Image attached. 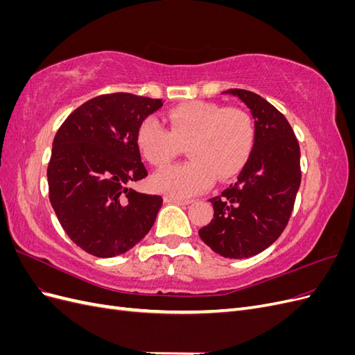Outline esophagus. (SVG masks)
<instances>
[{
	"label": "esophagus",
	"mask_w": 355,
	"mask_h": 355,
	"mask_svg": "<svg viewBox=\"0 0 355 355\" xmlns=\"http://www.w3.org/2000/svg\"><path fill=\"white\" fill-rule=\"evenodd\" d=\"M164 201L175 202V204H179V206H185V204L191 202V200H182V198H175V197H170V196H166Z\"/></svg>",
	"instance_id": "esophagus-1"
}]
</instances>
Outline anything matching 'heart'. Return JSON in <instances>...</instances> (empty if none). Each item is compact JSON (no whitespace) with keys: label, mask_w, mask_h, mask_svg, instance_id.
Masks as SVG:
<instances>
[{"label":"heart","mask_w":355,"mask_h":355,"mask_svg":"<svg viewBox=\"0 0 355 355\" xmlns=\"http://www.w3.org/2000/svg\"><path fill=\"white\" fill-rule=\"evenodd\" d=\"M167 128L145 118L136 132V145L154 167L168 164L187 146L188 163L158 171L151 179L155 191L187 198L207 189L214 180L230 179L244 167L254 144L252 116L240 108L192 101L166 112Z\"/></svg>","instance_id":"1"}]
</instances>
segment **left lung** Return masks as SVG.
I'll use <instances>...</instances> for the list:
<instances>
[{"label": "left lung", "instance_id": "obj_1", "mask_svg": "<svg viewBox=\"0 0 355 355\" xmlns=\"http://www.w3.org/2000/svg\"><path fill=\"white\" fill-rule=\"evenodd\" d=\"M223 93L240 98L254 120V144L235 184L210 198L213 219L198 234L213 252L244 259L263 252L292 214L300 185V149L292 125L275 106L249 90Z\"/></svg>", "mask_w": 355, "mask_h": 355}]
</instances>
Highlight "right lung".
<instances>
[{
    "label": "right lung",
    "mask_w": 355,
    "mask_h": 355,
    "mask_svg": "<svg viewBox=\"0 0 355 355\" xmlns=\"http://www.w3.org/2000/svg\"><path fill=\"white\" fill-rule=\"evenodd\" d=\"M163 106L132 93L83 103L58 130L47 167L49 198L68 237L98 257L125 253L153 228L159 196L128 188L148 176L137 127Z\"/></svg>",
    "instance_id": "add662e5"
}]
</instances>
